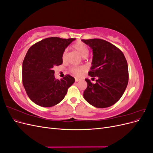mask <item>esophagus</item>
Wrapping results in <instances>:
<instances>
[{
	"label": "esophagus",
	"instance_id": "1",
	"mask_svg": "<svg viewBox=\"0 0 153 153\" xmlns=\"http://www.w3.org/2000/svg\"><path fill=\"white\" fill-rule=\"evenodd\" d=\"M80 78H75V82H78V81H80Z\"/></svg>",
	"mask_w": 153,
	"mask_h": 153
}]
</instances>
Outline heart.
Here are the masks:
<instances>
[{
    "instance_id": "obj_1",
    "label": "heart",
    "mask_w": 153,
    "mask_h": 153,
    "mask_svg": "<svg viewBox=\"0 0 153 153\" xmlns=\"http://www.w3.org/2000/svg\"><path fill=\"white\" fill-rule=\"evenodd\" d=\"M73 48L76 52L82 57L85 58L89 54V50L87 46L82 42H77L73 45ZM66 58V52L62 54V59L64 60ZM70 71L74 75L76 76H80L81 74L84 71V68L82 66H75L70 69Z\"/></svg>"
}]
</instances>
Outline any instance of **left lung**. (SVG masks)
<instances>
[{"label": "left lung", "mask_w": 153, "mask_h": 153, "mask_svg": "<svg viewBox=\"0 0 153 153\" xmlns=\"http://www.w3.org/2000/svg\"><path fill=\"white\" fill-rule=\"evenodd\" d=\"M92 50L89 75L97 78L96 84L85 78L84 98L96 108L109 107L117 102L128 83V67L123 53L114 45L101 39H82Z\"/></svg>", "instance_id": "1"}]
</instances>
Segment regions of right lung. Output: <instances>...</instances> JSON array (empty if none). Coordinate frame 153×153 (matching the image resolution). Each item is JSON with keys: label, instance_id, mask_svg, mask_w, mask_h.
I'll return each mask as SVG.
<instances>
[{"label": "right lung", "instance_id": "add662e5", "mask_svg": "<svg viewBox=\"0 0 153 153\" xmlns=\"http://www.w3.org/2000/svg\"><path fill=\"white\" fill-rule=\"evenodd\" d=\"M75 38H46L32 45L22 64V82L27 95L34 103L50 107L64 98L75 78L66 75L55 78L53 67L62 64V54Z\"/></svg>", "mask_w": 153, "mask_h": 153}]
</instances>
